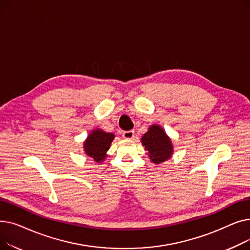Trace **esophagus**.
Returning <instances> with one entry per match:
<instances>
[{
  "instance_id": "esophagus-1",
  "label": "esophagus",
  "mask_w": 250,
  "mask_h": 250,
  "mask_svg": "<svg viewBox=\"0 0 250 250\" xmlns=\"http://www.w3.org/2000/svg\"><path fill=\"white\" fill-rule=\"evenodd\" d=\"M135 137V132L134 130H125V132L123 133V138L125 140H130Z\"/></svg>"
}]
</instances>
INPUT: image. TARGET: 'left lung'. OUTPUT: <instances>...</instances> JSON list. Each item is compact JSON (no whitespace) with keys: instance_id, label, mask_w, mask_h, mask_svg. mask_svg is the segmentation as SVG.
Here are the masks:
<instances>
[{"instance_id":"obj_1","label":"left lung","mask_w":250,"mask_h":250,"mask_svg":"<svg viewBox=\"0 0 250 250\" xmlns=\"http://www.w3.org/2000/svg\"><path fill=\"white\" fill-rule=\"evenodd\" d=\"M141 142L145 150L148 151L150 160L155 164L163 163L172 157L174 151L172 141L159 125H150Z\"/></svg>"}]
</instances>
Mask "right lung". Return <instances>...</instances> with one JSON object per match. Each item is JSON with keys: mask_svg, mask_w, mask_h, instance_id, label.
Here are the masks:
<instances>
[{"mask_svg": "<svg viewBox=\"0 0 250 250\" xmlns=\"http://www.w3.org/2000/svg\"><path fill=\"white\" fill-rule=\"evenodd\" d=\"M114 137L113 134L104 132L101 128L92 129L83 144L85 154L97 163L103 162L107 158L106 153Z\"/></svg>", "mask_w": 250, "mask_h": 250, "instance_id": "add662e5", "label": "right lung"}]
</instances>
